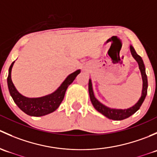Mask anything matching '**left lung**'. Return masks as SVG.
I'll use <instances>...</instances> for the list:
<instances>
[{"mask_svg":"<svg viewBox=\"0 0 157 157\" xmlns=\"http://www.w3.org/2000/svg\"><path fill=\"white\" fill-rule=\"evenodd\" d=\"M130 50H131V55H132L133 58L137 61V62L138 63L139 65V69H140V73H141L142 76V80H143V89H142V94L140 96V99L138 100V102L134 105V106L131 107V108L127 109H111L109 107L105 106L103 104L101 103L100 102L97 100L96 99L94 96V93H93V86H92V82L91 80H89V93H90V100H91L92 104L94 106V108L96 109L99 112H100L101 114H102L103 115H105V117L109 118V119L112 120H123L125 119V118H128L131 115H132L133 114L135 113L140 107L141 106L142 103L144 101L145 97L147 96V86H148V83H147V77L146 72H145V67L144 64V61L142 60L141 57L140 55H138L137 54V52L134 50V47L132 45L130 46Z\"/></svg>","mask_w":157,"mask_h":157,"instance_id":"1","label":"left lung"}]
</instances>
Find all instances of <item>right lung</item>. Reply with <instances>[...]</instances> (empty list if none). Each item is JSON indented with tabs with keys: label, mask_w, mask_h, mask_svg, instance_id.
I'll list each match as a JSON object with an SVG mask.
<instances>
[{
	"label": "right lung",
	"mask_w": 157,
	"mask_h": 157,
	"mask_svg": "<svg viewBox=\"0 0 157 157\" xmlns=\"http://www.w3.org/2000/svg\"><path fill=\"white\" fill-rule=\"evenodd\" d=\"M14 62L15 61L11 64L7 77L9 92L17 106L30 116H43L56 110L64 99L65 92L68 86L73 83L76 77L80 73V70H77L75 72L70 74L61 83V86L57 89L56 91L48 96L39 98H27L17 91L11 80V71Z\"/></svg>",
	"instance_id": "obj_1"
}]
</instances>
